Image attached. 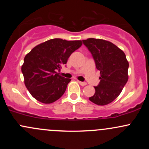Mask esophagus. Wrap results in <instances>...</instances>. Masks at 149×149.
<instances>
[{
    "instance_id": "esophagus-1",
    "label": "esophagus",
    "mask_w": 149,
    "mask_h": 149,
    "mask_svg": "<svg viewBox=\"0 0 149 149\" xmlns=\"http://www.w3.org/2000/svg\"><path fill=\"white\" fill-rule=\"evenodd\" d=\"M79 84H80L81 86H84L86 85V82H82V81H79Z\"/></svg>"
}]
</instances>
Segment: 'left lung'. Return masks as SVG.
Segmentation results:
<instances>
[{
  "label": "left lung",
  "mask_w": 149,
  "mask_h": 149,
  "mask_svg": "<svg viewBox=\"0 0 149 149\" xmlns=\"http://www.w3.org/2000/svg\"><path fill=\"white\" fill-rule=\"evenodd\" d=\"M100 71V82L89 100L97 105H107L121 93L128 80V61L125 54L113 43L101 39L83 40Z\"/></svg>",
  "instance_id": "left-lung-1"
}]
</instances>
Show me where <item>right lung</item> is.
<instances>
[{"label": "right lung", "instance_id": "right-lung-1", "mask_svg": "<svg viewBox=\"0 0 149 149\" xmlns=\"http://www.w3.org/2000/svg\"><path fill=\"white\" fill-rule=\"evenodd\" d=\"M82 45L81 40L52 39L34 47L24 59L22 71L24 84L37 101L50 104L61 98L71 79L60 76L63 65Z\"/></svg>", "mask_w": 149, "mask_h": 149}]
</instances>
